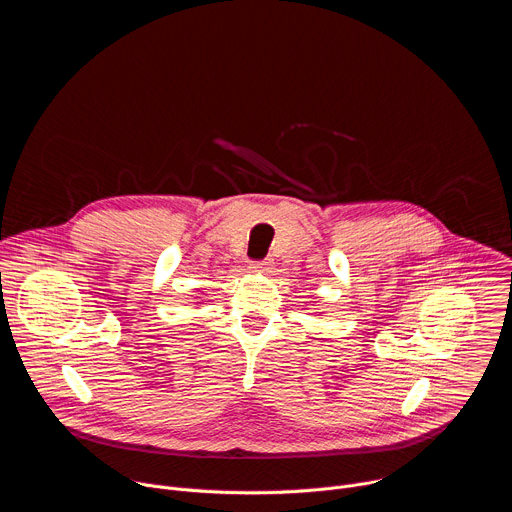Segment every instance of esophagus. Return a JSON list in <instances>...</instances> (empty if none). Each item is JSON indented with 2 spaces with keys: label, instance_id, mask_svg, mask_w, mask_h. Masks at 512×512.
Masks as SVG:
<instances>
[{
  "label": "esophagus",
  "instance_id": "34e87169",
  "mask_svg": "<svg viewBox=\"0 0 512 512\" xmlns=\"http://www.w3.org/2000/svg\"><path fill=\"white\" fill-rule=\"evenodd\" d=\"M249 269L253 273H269L271 271V261L269 259H265V261H251Z\"/></svg>",
  "mask_w": 512,
  "mask_h": 512
}]
</instances>
